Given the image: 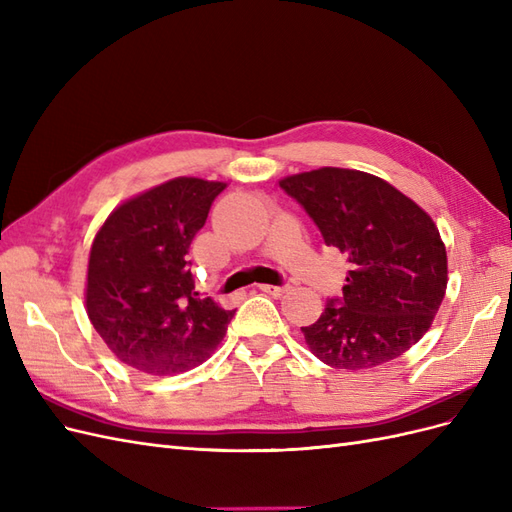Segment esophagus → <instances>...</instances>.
I'll list each match as a JSON object with an SVG mask.
<instances>
[{
  "mask_svg": "<svg viewBox=\"0 0 512 512\" xmlns=\"http://www.w3.org/2000/svg\"><path fill=\"white\" fill-rule=\"evenodd\" d=\"M260 290L262 292H267V294H271V297H282V294L288 290V286L284 284V286H271V284H262L260 286Z\"/></svg>",
  "mask_w": 512,
  "mask_h": 512,
  "instance_id": "34e87169",
  "label": "esophagus"
}]
</instances>
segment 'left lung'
I'll return each mask as SVG.
<instances>
[{"label": "left lung", "mask_w": 512, "mask_h": 512, "mask_svg": "<svg viewBox=\"0 0 512 512\" xmlns=\"http://www.w3.org/2000/svg\"><path fill=\"white\" fill-rule=\"evenodd\" d=\"M280 188L350 262L342 297L301 327L309 350L352 371L410 350L429 331L448 282L446 247L429 215L363 170L324 166L284 177Z\"/></svg>", "instance_id": "1"}]
</instances>
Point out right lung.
<instances>
[{
	"instance_id": "add662e5",
	"label": "right lung",
	"mask_w": 512,
	"mask_h": 512,
	"mask_svg": "<svg viewBox=\"0 0 512 512\" xmlns=\"http://www.w3.org/2000/svg\"><path fill=\"white\" fill-rule=\"evenodd\" d=\"M226 183L177 177L119 205L91 243L87 316L119 361L153 376L205 363L235 309L194 288L188 250Z\"/></svg>"
}]
</instances>
